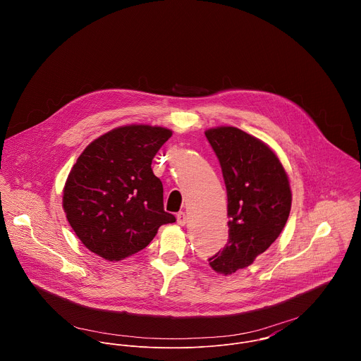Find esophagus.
Masks as SVG:
<instances>
[{
	"mask_svg": "<svg viewBox=\"0 0 361 361\" xmlns=\"http://www.w3.org/2000/svg\"><path fill=\"white\" fill-rule=\"evenodd\" d=\"M176 221H178L179 226H185V224L188 223V216H186L183 212H179V213L176 214Z\"/></svg>",
	"mask_w": 361,
	"mask_h": 361,
	"instance_id": "1",
	"label": "esophagus"
}]
</instances>
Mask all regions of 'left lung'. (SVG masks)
Wrapping results in <instances>:
<instances>
[{
    "instance_id": "left-lung-1",
    "label": "left lung",
    "mask_w": 361,
    "mask_h": 361,
    "mask_svg": "<svg viewBox=\"0 0 361 361\" xmlns=\"http://www.w3.org/2000/svg\"><path fill=\"white\" fill-rule=\"evenodd\" d=\"M214 149L227 190L228 243L209 258L221 275L252 264L281 234L290 212L292 192L278 155L240 128L221 126L204 131Z\"/></svg>"
}]
</instances>
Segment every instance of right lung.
<instances>
[{"mask_svg":"<svg viewBox=\"0 0 361 361\" xmlns=\"http://www.w3.org/2000/svg\"><path fill=\"white\" fill-rule=\"evenodd\" d=\"M172 131L131 124L90 142L78 158L63 188V210L79 240L107 261H121L144 250L162 224L173 223L164 210L162 182L151 164Z\"/></svg>","mask_w":361,"mask_h":361,"instance_id":"obj_1","label":"right lung"}]
</instances>
